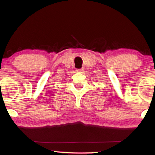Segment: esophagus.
I'll return each mask as SVG.
<instances>
[{
	"mask_svg": "<svg viewBox=\"0 0 155 155\" xmlns=\"http://www.w3.org/2000/svg\"><path fill=\"white\" fill-rule=\"evenodd\" d=\"M77 71L78 72H83L84 71V68H80V69H77Z\"/></svg>",
	"mask_w": 155,
	"mask_h": 155,
	"instance_id": "esophagus-1",
	"label": "esophagus"
}]
</instances>
